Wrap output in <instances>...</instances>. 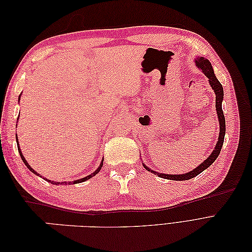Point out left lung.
Masks as SVG:
<instances>
[{
  "label": "left lung",
  "mask_w": 252,
  "mask_h": 252,
  "mask_svg": "<svg viewBox=\"0 0 252 252\" xmlns=\"http://www.w3.org/2000/svg\"><path fill=\"white\" fill-rule=\"evenodd\" d=\"M195 64L204 72L206 77L208 78L211 88L215 90L216 108H217L218 118H219V121H220V134H219V139H218L219 141L216 145L215 149H213L212 154L207 158H206L201 165L197 166L195 169L191 170L190 172L184 173V174H165V173L156 172L154 170H151L150 168H148V167L146 165H144V163H143V166L145 167V168H146V170L150 171L151 173H155L156 175H158L159 178L167 179V180H173V181H185V180L192 179V178L196 177L197 174H200L202 171H204L205 169H207L208 167L216 161L217 158L220 155V149H222V146H223L224 136H225V131H226V124H225V117H224L223 109H222V102H223V98H224V91H223L222 84H220L219 82V80L216 78V74H215V72H213L211 63L209 62L207 59L202 58V57L196 58Z\"/></svg>",
  "instance_id": "8db88e82"
}]
</instances>
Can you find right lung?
Masks as SVG:
<instances>
[{"mask_svg": "<svg viewBox=\"0 0 252 252\" xmlns=\"http://www.w3.org/2000/svg\"><path fill=\"white\" fill-rule=\"evenodd\" d=\"M20 97L21 96H19V101H20ZM16 139H17V144H18V150H19V152H20V156H21V158H22V159H23V162H24V164L27 166V168L30 170V171H32V173H34V174H36V175H40L39 173H36V171H34L32 167H30V165H28V163H27V161L25 159V158L23 157V155H22V151H21V149H20V146H19V141H18V136H16ZM102 161H104V159H102ZM103 167V162H101V164H100V166H98V168L94 171V172H93V173H90L89 175H87V177H85V178H83V179H80V180H77V181H73V182H53V181H50V180H48V179H45L46 180L47 182H50L51 184H56V185H67V184H79V183H82V182H85V181H87V180H89V179H91L93 177H94V175L96 174V173H98V171L101 170V168ZM41 177V175H40Z\"/></svg>", "mask_w": 252, "mask_h": 252, "instance_id": "obj_1", "label": "right lung"}]
</instances>
